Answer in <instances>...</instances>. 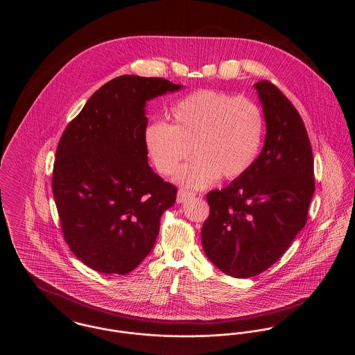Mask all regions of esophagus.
<instances>
[{
    "label": "esophagus",
    "instance_id": "1",
    "mask_svg": "<svg viewBox=\"0 0 355 355\" xmlns=\"http://www.w3.org/2000/svg\"><path fill=\"white\" fill-rule=\"evenodd\" d=\"M196 194L191 193V191H187V190H178V194H177V202L182 203L185 202L186 200H190L193 198Z\"/></svg>",
    "mask_w": 355,
    "mask_h": 355
}]
</instances>
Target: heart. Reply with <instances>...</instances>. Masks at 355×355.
Returning <instances> with one entry per match:
<instances>
[{"instance_id":"1","label":"heart","mask_w":355,"mask_h":355,"mask_svg":"<svg viewBox=\"0 0 355 355\" xmlns=\"http://www.w3.org/2000/svg\"><path fill=\"white\" fill-rule=\"evenodd\" d=\"M170 125L152 122L145 128L144 146L162 175L174 174L189 152L177 181L201 189L218 178L243 175L258 155L263 135V114L248 98L203 89L185 96L169 112Z\"/></svg>"}]
</instances>
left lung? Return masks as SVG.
<instances>
[{"label": "left lung", "instance_id": "obj_1", "mask_svg": "<svg viewBox=\"0 0 355 355\" xmlns=\"http://www.w3.org/2000/svg\"><path fill=\"white\" fill-rule=\"evenodd\" d=\"M266 123L252 168L207 193L210 216L201 239L207 258L227 275L249 278L275 263L304 229L314 194V158L304 121L269 81L254 84Z\"/></svg>", "mask_w": 355, "mask_h": 355}]
</instances>
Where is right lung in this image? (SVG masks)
<instances>
[{
  "instance_id": "obj_1",
  "label": "right lung",
  "mask_w": 355,
  "mask_h": 355,
  "mask_svg": "<svg viewBox=\"0 0 355 355\" xmlns=\"http://www.w3.org/2000/svg\"><path fill=\"white\" fill-rule=\"evenodd\" d=\"M181 87L165 78L117 77L87 100L60 139L54 201L70 250L93 270H135L175 202V186L149 166L144 132L148 101Z\"/></svg>"
}]
</instances>
